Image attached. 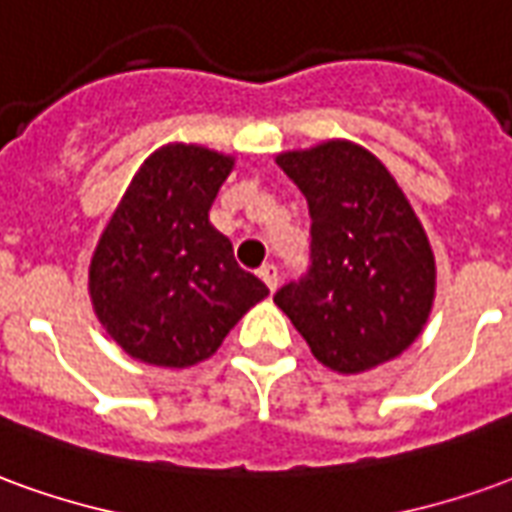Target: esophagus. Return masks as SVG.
Here are the masks:
<instances>
[{"label": "esophagus", "mask_w": 512, "mask_h": 512, "mask_svg": "<svg viewBox=\"0 0 512 512\" xmlns=\"http://www.w3.org/2000/svg\"><path fill=\"white\" fill-rule=\"evenodd\" d=\"M260 280L266 282V288L271 293L277 291V285H280V271H277V266H263V268H260Z\"/></svg>", "instance_id": "esophagus-1"}]
</instances>
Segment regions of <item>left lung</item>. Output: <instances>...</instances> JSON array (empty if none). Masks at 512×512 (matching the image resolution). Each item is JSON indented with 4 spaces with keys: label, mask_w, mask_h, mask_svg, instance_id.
I'll list each match as a JSON object with an SVG mask.
<instances>
[{
    "label": "left lung",
    "mask_w": 512,
    "mask_h": 512,
    "mask_svg": "<svg viewBox=\"0 0 512 512\" xmlns=\"http://www.w3.org/2000/svg\"><path fill=\"white\" fill-rule=\"evenodd\" d=\"M277 166L310 207V266L277 307L338 374L402 355L430 318L435 257L391 171L349 141L282 152Z\"/></svg>",
    "instance_id": "1"
}]
</instances>
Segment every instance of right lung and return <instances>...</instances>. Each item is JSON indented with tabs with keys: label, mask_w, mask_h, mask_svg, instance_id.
<instances>
[{
	"label": "right lung",
	"mask_w": 512,
	"mask_h": 512,
	"mask_svg": "<svg viewBox=\"0 0 512 512\" xmlns=\"http://www.w3.org/2000/svg\"><path fill=\"white\" fill-rule=\"evenodd\" d=\"M232 166V157L205 146H163L107 221L88 291L107 335L135 360L166 368L202 363L268 296L207 216Z\"/></svg>",
	"instance_id": "add662e5"
}]
</instances>
